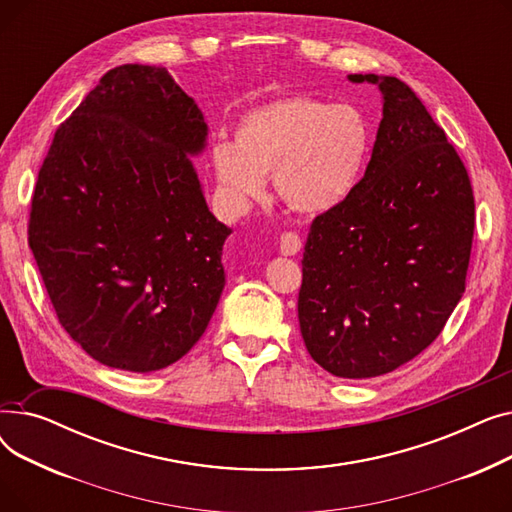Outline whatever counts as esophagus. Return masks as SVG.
I'll list each match as a JSON object with an SVG mask.
<instances>
[{"label": "esophagus", "instance_id": "obj_1", "mask_svg": "<svg viewBox=\"0 0 512 512\" xmlns=\"http://www.w3.org/2000/svg\"><path fill=\"white\" fill-rule=\"evenodd\" d=\"M303 249V240L297 232H284L280 236V253L286 257L297 255Z\"/></svg>", "mask_w": 512, "mask_h": 512}]
</instances>
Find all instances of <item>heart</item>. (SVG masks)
I'll return each instance as SVG.
<instances>
[{"instance_id": "1", "label": "heart", "mask_w": 512, "mask_h": 512, "mask_svg": "<svg viewBox=\"0 0 512 512\" xmlns=\"http://www.w3.org/2000/svg\"><path fill=\"white\" fill-rule=\"evenodd\" d=\"M369 149L371 128L359 107L290 93L242 114L234 143L215 145L211 164L224 197L238 211L261 199L263 176L270 174L286 207L324 213L353 193Z\"/></svg>"}]
</instances>
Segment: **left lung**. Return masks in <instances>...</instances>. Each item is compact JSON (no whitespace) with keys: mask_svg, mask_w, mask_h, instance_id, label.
I'll use <instances>...</instances> for the list:
<instances>
[{"mask_svg":"<svg viewBox=\"0 0 512 512\" xmlns=\"http://www.w3.org/2000/svg\"><path fill=\"white\" fill-rule=\"evenodd\" d=\"M348 78L380 85L384 118L353 193L311 224L299 324L315 363L365 380L444 330L465 292L475 199L463 159L409 85Z\"/></svg>","mask_w":512,"mask_h":512,"instance_id":"1","label":"left lung"}]
</instances>
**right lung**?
Here are the masks:
<instances>
[{
    "instance_id": "1",
    "label": "right lung",
    "mask_w": 512,
    "mask_h": 512,
    "mask_svg": "<svg viewBox=\"0 0 512 512\" xmlns=\"http://www.w3.org/2000/svg\"><path fill=\"white\" fill-rule=\"evenodd\" d=\"M205 134L193 97L143 64L103 74L53 134L29 247L62 328L107 367L176 363L218 307L230 228L193 164Z\"/></svg>"
}]
</instances>
